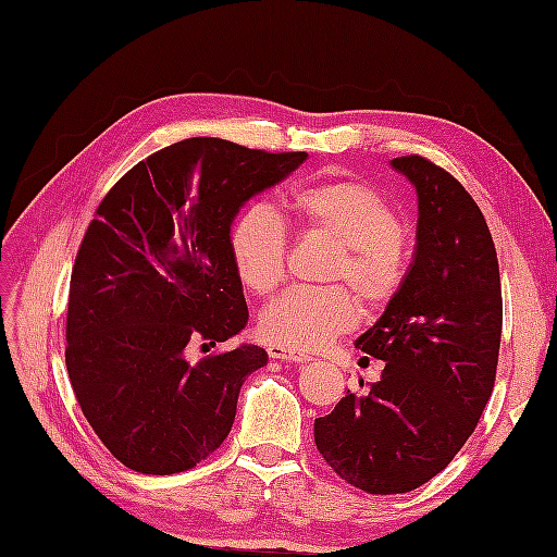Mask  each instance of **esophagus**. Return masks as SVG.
Masks as SVG:
<instances>
[{"instance_id": "34e87169", "label": "esophagus", "mask_w": 557, "mask_h": 557, "mask_svg": "<svg viewBox=\"0 0 557 557\" xmlns=\"http://www.w3.org/2000/svg\"><path fill=\"white\" fill-rule=\"evenodd\" d=\"M268 356L275 358V360H289V363H308V360H313L306 354L299 351H289V348H282V346H270L268 348Z\"/></svg>"}]
</instances>
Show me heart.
<instances>
[{"mask_svg": "<svg viewBox=\"0 0 557 557\" xmlns=\"http://www.w3.org/2000/svg\"><path fill=\"white\" fill-rule=\"evenodd\" d=\"M289 211L304 232L339 244L327 270L330 282L354 289L366 310L389 304L404 284L398 211L384 194L363 180H322L296 189ZM230 253L249 292L265 296L287 273L289 235L268 206H251L230 232ZM358 322V306L344 287L289 289L265 308L258 322L261 337L289 351L313 354L330 346Z\"/></svg>", "mask_w": 557, "mask_h": 557, "instance_id": "1", "label": "heart"}]
</instances>
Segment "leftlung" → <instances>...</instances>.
Here are the masks:
<instances>
[{
  "instance_id": "obj_1",
  "label": "left lung",
  "mask_w": 557,
  "mask_h": 557,
  "mask_svg": "<svg viewBox=\"0 0 557 557\" xmlns=\"http://www.w3.org/2000/svg\"><path fill=\"white\" fill-rule=\"evenodd\" d=\"M392 165L418 191V244L400 289L356 339L384 360L382 377L315 420L330 468L380 496L430 482L468 442L494 392L503 327L498 258L480 206L416 153Z\"/></svg>"
}]
</instances>
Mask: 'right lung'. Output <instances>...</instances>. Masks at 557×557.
Masks as SVG:
<instances>
[{
  "label": "right lung",
  "instance_id": "add662e5",
  "mask_svg": "<svg viewBox=\"0 0 557 557\" xmlns=\"http://www.w3.org/2000/svg\"><path fill=\"white\" fill-rule=\"evenodd\" d=\"M306 159L191 137L101 199L71 273L66 368L83 416L125 468L185 472L225 442L242 384L268 354L242 344L191 363L189 351L247 327L232 220Z\"/></svg>",
  "mask_w": 557,
  "mask_h": 557
}]
</instances>
